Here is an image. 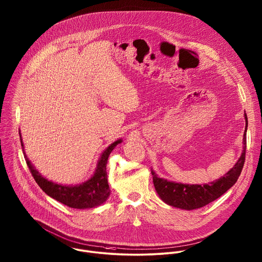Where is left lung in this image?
<instances>
[{"mask_svg": "<svg viewBox=\"0 0 262 262\" xmlns=\"http://www.w3.org/2000/svg\"><path fill=\"white\" fill-rule=\"evenodd\" d=\"M245 120L246 129L244 132L243 138V152L232 169H230L224 177L216 180L215 182L205 185H186L169 182L167 180L158 178L157 174L153 170H151L154 187L159 197L170 206L186 210H193L209 204L210 202L220 198L229 189H231L238 181L245 162L247 144L246 133L248 126V119L246 113Z\"/></svg>", "mask_w": 262, "mask_h": 262, "instance_id": "left-lung-1", "label": "left lung"}]
</instances>
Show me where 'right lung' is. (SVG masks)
Wrapping results in <instances>:
<instances>
[{
	"label": "right lung",
	"mask_w": 262,
	"mask_h": 262,
	"mask_svg": "<svg viewBox=\"0 0 262 262\" xmlns=\"http://www.w3.org/2000/svg\"><path fill=\"white\" fill-rule=\"evenodd\" d=\"M20 141L22 146V151H24L23 143L20 135ZM122 142L121 139L112 143L107 149L101 154L100 159L97 164V168L93 177L86 182L76 185V186H63L47 179L42 178L41 174L34 168L31 162L28 160L25 152L24 158L26 164L40 189L53 199L61 202L62 204L76 209L93 208L103 204L110 195V189L107 181V161L112 150Z\"/></svg>",
	"instance_id": "add662e5"
}]
</instances>
